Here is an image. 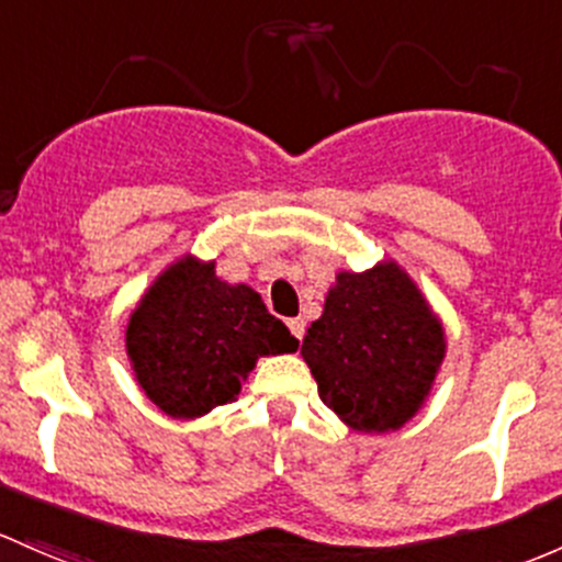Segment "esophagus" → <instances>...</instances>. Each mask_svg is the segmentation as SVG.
<instances>
[{
  "mask_svg": "<svg viewBox=\"0 0 562 562\" xmlns=\"http://www.w3.org/2000/svg\"><path fill=\"white\" fill-rule=\"evenodd\" d=\"M288 328H291V334L296 336V339L301 341L304 339V330H306V323L301 321V317H293V321H288Z\"/></svg>",
  "mask_w": 562,
  "mask_h": 562,
  "instance_id": "34e87169",
  "label": "esophagus"
}]
</instances>
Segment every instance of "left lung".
<instances>
[{
	"mask_svg": "<svg viewBox=\"0 0 562 562\" xmlns=\"http://www.w3.org/2000/svg\"><path fill=\"white\" fill-rule=\"evenodd\" d=\"M447 341L439 317L398 263L339 271L301 356L323 404L350 428L385 434L417 415Z\"/></svg>",
	"mask_w": 562,
	"mask_h": 562,
	"instance_id": "8db88e82",
	"label": "left lung"
}]
</instances>
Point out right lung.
<instances>
[{"label":"right lung","mask_w":562,"mask_h":562,"mask_svg":"<svg viewBox=\"0 0 562 562\" xmlns=\"http://www.w3.org/2000/svg\"><path fill=\"white\" fill-rule=\"evenodd\" d=\"M299 339L252 288L228 285L215 261L186 256L147 288L126 326V352L147 398L177 420L232 404L256 360Z\"/></svg>","instance_id":"obj_1"}]
</instances>
